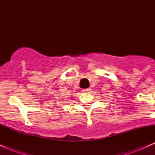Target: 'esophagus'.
<instances>
[{
	"label": "esophagus",
	"mask_w": 155,
	"mask_h": 155,
	"mask_svg": "<svg viewBox=\"0 0 155 155\" xmlns=\"http://www.w3.org/2000/svg\"><path fill=\"white\" fill-rule=\"evenodd\" d=\"M90 91V88H87V89H82L81 90V92H88Z\"/></svg>",
	"instance_id": "obj_1"
}]
</instances>
